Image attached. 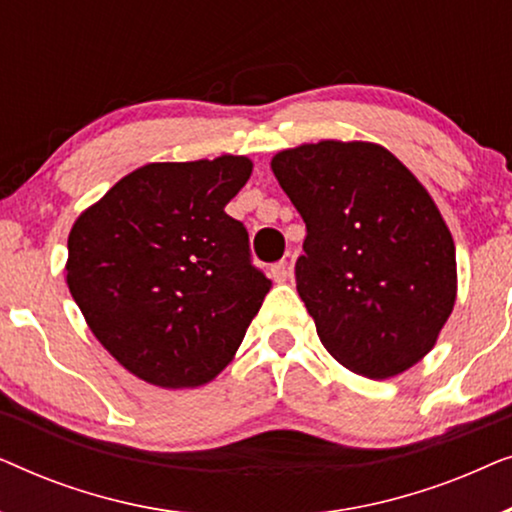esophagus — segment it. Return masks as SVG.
Instances as JSON below:
<instances>
[{"label": "esophagus", "instance_id": "esophagus-1", "mask_svg": "<svg viewBox=\"0 0 512 512\" xmlns=\"http://www.w3.org/2000/svg\"><path fill=\"white\" fill-rule=\"evenodd\" d=\"M270 277L275 279V282H286V277H289V263H286V261H277V263L270 268Z\"/></svg>", "mask_w": 512, "mask_h": 512}]
</instances>
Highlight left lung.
I'll list each match as a JSON object with an SVG mask.
<instances>
[{"mask_svg":"<svg viewBox=\"0 0 512 512\" xmlns=\"http://www.w3.org/2000/svg\"><path fill=\"white\" fill-rule=\"evenodd\" d=\"M272 172L305 221L293 275L324 347L370 380L415 366L457 296L454 242L431 195L366 142L303 144L277 153Z\"/></svg>","mask_w":512,"mask_h":512,"instance_id":"8db88e82","label":"left lung"}]
</instances>
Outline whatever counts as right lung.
Instances as JSON below:
<instances>
[{"mask_svg":"<svg viewBox=\"0 0 512 512\" xmlns=\"http://www.w3.org/2000/svg\"><path fill=\"white\" fill-rule=\"evenodd\" d=\"M251 160L151 163L76 219L67 286L90 331L139 380H214L261 310L272 282L251 261L249 233L226 214Z\"/></svg>","mask_w":512,"mask_h":512,"instance_id":"obj_1","label":"right lung"}]
</instances>
